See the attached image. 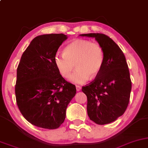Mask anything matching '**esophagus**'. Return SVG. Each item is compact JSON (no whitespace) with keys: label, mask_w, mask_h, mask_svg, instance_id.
<instances>
[{"label":"esophagus","mask_w":148,"mask_h":148,"mask_svg":"<svg viewBox=\"0 0 148 148\" xmlns=\"http://www.w3.org/2000/svg\"><path fill=\"white\" fill-rule=\"evenodd\" d=\"M76 90H77V91H79V90H81V86H80L78 85H76Z\"/></svg>","instance_id":"1"}]
</instances>
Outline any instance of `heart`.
<instances>
[{
  "instance_id": "obj_1",
  "label": "heart",
  "mask_w": 148,
  "mask_h": 148,
  "mask_svg": "<svg viewBox=\"0 0 148 148\" xmlns=\"http://www.w3.org/2000/svg\"><path fill=\"white\" fill-rule=\"evenodd\" d=\"M55 64L62 76L68 78L74 68L77 69L71 76L75 84L85 83L95 78L101 70L104 63L103 49L99 44L83 39H77L67 45L64 53H58Z\"/></svg>"
}]
</instances>
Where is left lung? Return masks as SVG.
<instances>
[{"label":"left lung","mask_w":148,"mask_h":148,"mask_svg":"<svg viewBox=\"0 0 148 148\" xmlns=\"http://www.w3.org/2000/svg\"><path fill=\"white\" fill-rule=\"evenodd\" d=\"M80 36L95 38L104 53L99 74L82 88L87 97L88 116L97 125L110 123L125 113L129 103L131 80L125 56L107 35L89 33Z\"/></svg>","instance_id":"obj_1"}]
</instances>
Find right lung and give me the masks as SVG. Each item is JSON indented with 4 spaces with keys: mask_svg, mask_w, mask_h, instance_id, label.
I'll list each match as a JSON object with an SVG mask.
<instances>
[{
    "mask_svg": "<svg viewBox=\"0 0 148 148\" xmlns=\"http://www.w3.org/2000/svg\"><path fill=\"white\" fill-rule=\"evenodd\" d=\"M68 38L64 34L36 36L21 56L17 69L15 91L17 105L32 125L48 129L60 127L76 86L59 73L54 58Z\"/></svg>",
    "mask_w": 148,
    "mask_h": 148,
    "instance_id": "right-lung-1",
    "label": "right lung"
}]
</instances>
